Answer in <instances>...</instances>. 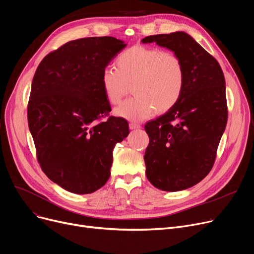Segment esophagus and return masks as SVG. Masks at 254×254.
<instances>
[{
  "label": "esophagus",
  "instance_id": "34e87169",
  "mask_svg": "<svg viewBox=\"0 0 254 254\" xmlns=\"http://www.w3.org/2000/svg\"><path fill=\"white\" fill-rule=\"evenodd\" d=\"M141 126L138 125V124H135V123H130L129 124V128L130 129H136V128H140Z\"/></svg>",
  "mask_w": 254,
  "mask_h": 254
}]
</instances>
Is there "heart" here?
<instances>
[{
	"label": "heart",
	"instance_id": "b5f03b06",
	"mask_svg": "<svg viewBox=\"0 0 254 254\" xmlns=\"http://www.w3.org/2000/svg\"><path fill=\"white\" fill-rule=\"evenodd\" d=\"M115 63L117 69L107 66L101 74L107 101L118 105L130 84L135 94L115 110L117 117L141 121L156 111H169L180 101L185 86V67L178 55L136 45L121 53Z\"/></svg>",
	"mask_w": 254,
	"mask_h": 254
}]
</instances>
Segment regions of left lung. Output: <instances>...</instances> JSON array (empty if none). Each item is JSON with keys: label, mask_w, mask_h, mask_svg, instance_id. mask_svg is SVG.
Masks as SVG:
<instances>
[{"label": "left lung", "mask_w": 254, "mask_h": 254, "mask_svg": "<svg viewBox=\"0 0 254 254\" xmlns=\"http://www.w3.org/2000/svg\"><path fill=\"white\" fill-rule=\"evenodd\" d=\"M142 42L172 51L184 64L180 101L144 127L149 137L144 162L156 188L186 190L201 182L214 165L227 123L224 74L217 60L186 32L151 35Z\"/></svg>", "instance_id": "8db88e82"}]
</instances>
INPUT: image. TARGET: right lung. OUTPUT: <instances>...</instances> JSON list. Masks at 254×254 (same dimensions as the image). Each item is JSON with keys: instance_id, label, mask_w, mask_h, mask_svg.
Segmentation results:
<instances>
[{"instance_id": "add662e5", "label": "right lung", "mask_w": 254, "mask_h": 254, "mask_svg": "<svg viewBox=\"0 0 254 254\" xmlns=\"http://www.w3.org/2000/svg\"><path fill=\"white\" fill-rule=\"evenodd\" d=\"M127 47L115 37L66 42L42 59L33 78L28 124L42 171L75 194L107 183L117 142L127 137L125 118L100 119L111 111L101 74Z\"/></svg>"}]
</instances>
